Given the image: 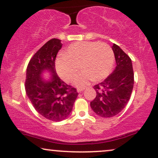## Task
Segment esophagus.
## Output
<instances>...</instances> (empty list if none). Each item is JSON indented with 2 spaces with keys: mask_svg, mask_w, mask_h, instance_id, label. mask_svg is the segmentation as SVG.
<instances>
[{
  "mask_svg": "<svg viewBox=\"0 0 158 158\" xmlns=\"http://www.w3.org/2000/svg\"><path fill=\"white\" fill-rule=\"evenodd\" d=\"M85 89V88H77V91L79 92V93H80V92H82L83 90Z\"/></svg>",
  "mask_w": 158,
  "mask_h": 158,
  "instance_id": "obj_1",
  "label": "esophagus"
}]
</instances>
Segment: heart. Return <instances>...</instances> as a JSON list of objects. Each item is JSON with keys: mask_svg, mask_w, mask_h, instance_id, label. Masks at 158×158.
Masks as SVG:
<instances>
[{"mask_svg": "<svg viewBox=\"0 0 158 158\" xmlns=\"http://www.w3.org/2000/svg\"><path fill=\"white\" fill-rule=\"evenodd\" d=\"M114 63L113 50L106 43L82 41L70 44L64 56L56 59L58 73L66 81H72L79 71H83L74 80V84L82 87L91 79L99 81L109 75Z\"/></svg>", "mask_w": 158, "mask_h": 158, "instance_id": "b5f03b06", "label": "heart"}]
</instances>
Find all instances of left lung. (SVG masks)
Here are the masks:
<instances>
[{
    "label": "left lung",
    "mask_w": 158,
    "mask_h": 158,
    "mask_svg": "<svg viewBox=\"0 0 158 158\" xmlns=\"http://www.w3.org/2000/svg\"><path fill=\"white\" fill-rule=\"evenodd\" d=\"M116 68L102 82L94 85L97 96L90 107L98 116L105 118L117 115L129 101L134 86L131 59L118 45L112 47Z\"/></svg>",
    "instance_id": "obj_1"
}]
</instances>
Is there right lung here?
Wrapping results in <instances>:
<instances>
[{"label": "right lung", "instance_id": "obj_1", "mask_svg": "<svg viewBox=\"0 0 158 158\" xmlns=\"http://www.w3.org/2000/svg\"><path fill=\"white\" fill-rule=\"evenodd\" d=\"M61 40L52 39L34 54L27 65L25 90L36 111L49 120L66 119L73 109L78 96L77 88L67 85L56 71L55 61L61 48ZM52 73L49 81L40 75L44 70Z\"/></svg>", "mask_w": 158, "mask_h": 158}]
</instances>
